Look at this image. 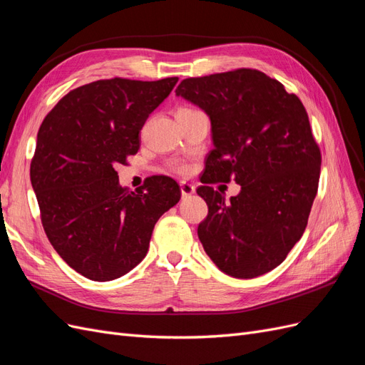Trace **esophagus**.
<instances>
[{
	"mask_svg": "<svg viewBox=\"0 0 365 365\" xmlns=\"http://www.w3.org/2000/svg\"><path fill=\"white\" fill-rule=\"evenodd\" d=\"M180 185H181V195L182 196H190V195L195 193V185L193 184H188L185 181H181Z\"/></svg>",
	"mask_w": 365,
	"mask_h": 365,
	"instance_id": "obj_1",
	"label": "esophagus"
}]
</instances>
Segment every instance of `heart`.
Returning a JSON list of instances; mask_svg holds the SVG:
<instances>
[{"mask_svg": "<svg viewBox=\"0 0 365 365\" xmlns=\"http://www.w3.org/2000/svg\"><path fill=\"white\" fill-rule=\"evenodd\" d=\"M178 111H193V108L180 107V108L177 110V113H178ZM168 169H169L170 172H175V173L185 175V173L188 172V165H187L185 161L180 160V158H173V160H170V161L168 163Z\"/></svg>", "mask_w": 365, "mask_h": 365, "instance_id": "1", "label": "heart"}]
</instances>
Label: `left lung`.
I'll use <instances>...</instances> for the list:
<instances>
[{
    "mask_svg": "<svg viewBox=\"0 0 365 365\" xmlns=\"http://www.w3.org/2000/svg\"><path fill=\"white\" fill-rule=\"evenodd\" d=\"M177 95L211 119L215 149L196 190L208 205L197 226L207 255L234 278L273 270L302 237L319 188L322 154L304 104L249 68L185 78ZM231 179L242 192L226 203L209 184Z\"/></svg>",
    "mask_w": 365,
    "mask_h": 365,
    "instance_id": "1",
    "label": "left lung"
}]
</instances>
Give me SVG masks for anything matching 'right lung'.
I'll use <instances>...</instances> for the list:
<instances>
[{"instance_id":"obj_1","label":"right lung","mask_w":365,"mask_h":365,"mask_svg":"<svg viewBox=\"0 0 365 365\" xmlns=\"http://www.w3.org/2000/svg\"><path fill=\"white\" fill-rule=\"evenodd\" d=\"M177 81L115 77L84 84L41 125L30 165L41 220L56 252L84 278L104 282L134 269L157 220L178 204L172 178L155 175L131 192L116 172L137 154L146 119Z\"/></svg>"}]
</instances>
